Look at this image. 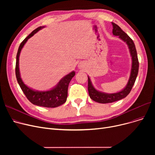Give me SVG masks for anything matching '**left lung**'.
<instances>
[{
	"label": "left lung",
	"mask_w": 155,
	"mask_h": 155,
	"mask_svg": "<svg viewBox=\"0 0 155 155\" xmlns=\"http://www.w3.org/2000/svg\"><path fill=\"white\" fill-rule=\"evenodd\" d=\"M112 24L113 28V35L114 36H118L119 38L126 42L128 46L130 54L132 57V67L131 74H130L128 82L126 87L121 91L117 93L107 94L97 91L94 87L90 78L88 76V91L91 99L101 104L111 103L125 98L131 91L137 75L138 70H139V61H138L137 51L133 41L117 24L114 22H112Z\"/></svg>",
	"instance_id": "1"
}]
</instances>
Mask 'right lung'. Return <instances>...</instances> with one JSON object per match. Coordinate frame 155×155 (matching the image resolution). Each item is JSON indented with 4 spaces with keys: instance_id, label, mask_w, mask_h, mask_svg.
Wrapping results in <instances>:
<instances>
[{
    "instance_id": "obj_1",
    "label": "right lung",
    "mask_w": 155,
    "mask_h": 155,
    "mask_svg": "<svg viewBox=\"0 0 155 155\" xmlns=\"http://www.w3.org/2000/svg\"><path fill=\"white\" fill-rule=\"evenodd\" d=\"M44 26H40L32 31L31 33L24 39L21 43L18 53L16 56L15 63V76L18 82L22 89V92L25 94L27 99L32 103L38 106H41L45 107H56L63 104L67 101L68 95V87L71 78L75 76V73L74 71H71L69 74L64 77L60 80L58 84H57L51 90L48 91H36L32 90L27 85L24 84L20 76V71L19 68V55L22 48L27 42L28 39L33 36L35 33Z\"/></svg>"
}]
</instances>
